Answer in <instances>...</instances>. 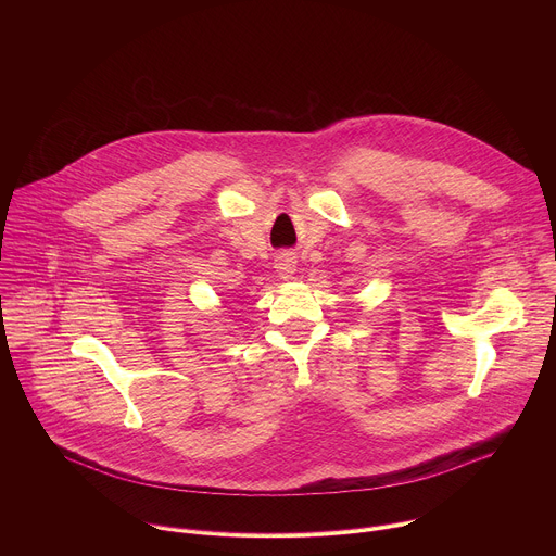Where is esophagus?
Segmentation results:
<instances>
[{"instance_id": "1", "label": "esophagus", "mask_w": 556, "mask_h": 556, "mask_svg": "<svg viewBox=\"0 0 556 556\" xmlns=\"http://www.w3.org/2000/svg\"><path fill=\"white\" fill-rule=\"evenodd\" d=\"M275 268H277L281 279H290L294 275V270H296V257L292 253H281L275 260Z\"/></svg>"}]
</instances>
